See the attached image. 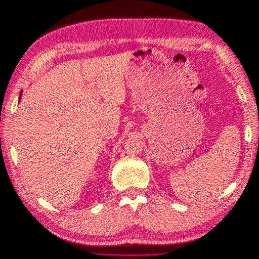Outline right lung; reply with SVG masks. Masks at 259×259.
I'll list each match as a JSON object with an SVG mask.
<instances>
[{
    "instance_id": "right-lung-1",
    "label": "right lung",
    "mask_w": 259,
    "mask_h": 259,
    "mask_svg": "<svg viewBox=\"0 0 259 259\" xmlns=\"http://www.w3.org/2000/svg\"><path fill=\"white\" fill-rule=\"evenodd\" d=\"M20 97H22V92H20V95H19V99H20Z\"/></svg>"
}]
</instances>
